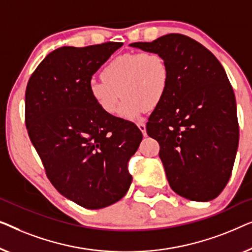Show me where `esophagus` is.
Returning <instances> with one entry per match:
<instances>
[{"label": "esophagus", "mask_w": 252, "mask_h": 252, "mask_svg": "<svg viewBox=\"0 0 252 252\" xmlns=\"http://www.w3.org/2000/svg\"><path fill=\"white\" fill-rule=\"evenodd\" d=\"M137 126L139 127V130L143 132L144 136H146V125H145L144 122H139V123H137Z\"/></svg>", "instance_id": "1"}]
</instances>
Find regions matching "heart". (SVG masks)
<instances>
[{
	"label": "heart",
	"mask_w": 252,
	"mask_h": 252,
	"mask_svg": "<svg viewBox=\"0 0 252 252\" xmlns=\"http://www.w3.org/2000/svg\"><path fill=\"white\" fill-rule=\"evenodd\" d=\"M101 81L88 86L90 98L107 115H115L121 97L120 116L138 120L146 109L157 107L165 97L170 69L157 51L129 52L112 59L100 73Z\"/></svg>",
	"instance_id": "1"
}]
</instances>
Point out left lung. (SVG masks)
<instances>
[{
	"mask_svg": "<svg viewBox=\"0 0 252 252\" xmlns=\"http://www.w3.org/2000/svg\"><path fill=\"white\" fill-rule=\"evenodd\" d=\"M130 45L158 52L169 65L168 91L146 131L160 144L170 187L189 200H214L231 178L239 145L235 95L224 67L183 34Z\"/></svg>",
	"mask_w": 252,
	"mask_h": 252,
	"instance_id": "1",
	"label": "left lung"
}]
</instances>
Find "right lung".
<instances>
[{
	"mask_svg": "<svg viewBox=\"0 0 252 252\" xmlns=\"http://www.w3.org/2000/svg\"><path fill=\"white\" fill-rule=\"evenodd\" d=\"M122 42L56 49L30 77L25 94L28 136L58 192L87 209L108 207L126 195L127 162L143 134L132 122L107 115L88 86Z\"/></svg>",
	"mask_w": 252,
	"mask_h": 252,
	"instance_id": "1",
	"label": "right lung"
}]
</instances>
